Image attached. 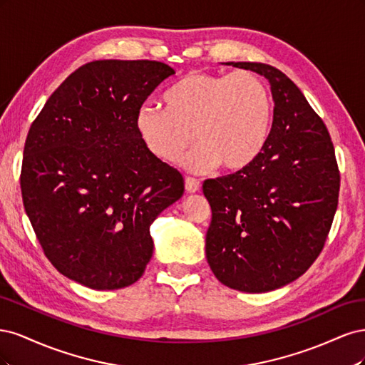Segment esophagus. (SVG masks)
<instances>
[{
  "label": "esophagus",
  "instance_id": "obj_1",
  "mask_svg": "<svg viewBox=\"0 0 365 365\" xmlns=\"http://www.w3.org/2000/svg\"><path fill=\"white\" fill-rule=\"evenodd\" d=\"M201 189V182L200 180L193 178V176H187L185 178V190L189 193H195Z\"/></svg>",
  "mask_w": 365,
  "mask_h": 365
}]
</instances>
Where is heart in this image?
Segmentation results:
<instances>
[{"mask_svg": "<svg viewBox=\"0 0 365 365\" xmlns=\"http://www.w3.org/2000/svg\"><path fill=\"white\" fill-rule=\"evenodd\" d=\"M163 102L164 108L141 105L135 114L143 145L160 161L180 160L195 138L200 145L182 161L187 169L202 172L220 164L237 173L268 145L274 103L257 74L190 71L164 93Z\"/></svg>", "mask_w": 365, "mask_h": 365, "instance_id": "obj_1", "label": "heart"}]
</instances>
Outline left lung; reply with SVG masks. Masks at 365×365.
<instances>
[{"instance_id": "1", "label": "left lung", "mask_w": 365, "mask_h": 365, "mask_svg": "<svg viewBox=\"0 0 365 365\" xmlns=\"http://www.w3.org/2000/svg\"><path fill=\"white\" fill-rule=\"evenodd\" d=\"M268 79V145L248 169L207 180V262L231 289L268 292L304 274L323 251L339 196L329 130L288 76L260 62H228Z\"/></svg>"}]
</instances>
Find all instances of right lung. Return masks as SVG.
Segmentation results:
<instances>
[{"label": "right lung", "mask_w": 365, "mask_h": 365, "mask_svg": "<svg viewBox=\"0 0 365 365\" xmlns=\"http://www.w3.org/2000/svg\"><path fill=\"white\" fill-rule=\"evenodd\" d=\"M175 70L157 61H93L33 120L21 193L41 248L65 277L121 289L146 269L155 217L184 193L182 175L145 148L135 114Z\"/></svg>", "instance_id": "right-lung-1"}]
</instances>
